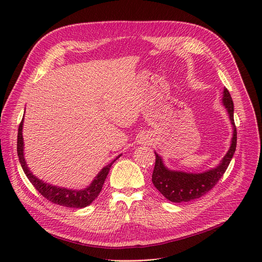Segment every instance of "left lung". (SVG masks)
Returning <instances> with one entry per match:
<instances>
[{
    "mask_svg": "<svg viewBox=\"0 0 262 262\" xmlns=\"http://www.w3.org/2000/svg\"><path fill=\"white\" fill-rule=\"evenodd\" d=\"M223 105L229 115L232 124V139L228 152L216 168L203 173H186L169 170L164 166L161 157L155 152L156 161L152 175V182L156 189L167 200L174 203L189 202L205 195L216 185L223 176L237 146V129L233 121V102L226 88L223 92Z\"/></svg>",
    "mask_w": 262,
    "mask_h": 262,
    "instance_id": "left-lung-1",
    "label": "left lung"
}]
</instances>
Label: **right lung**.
<instances>
[{
    "mask_svg": "<svg viewBox=\"0 0 262 262\" xmlns=\"http://www.w3.org/2000/svg\"><path fill=\"white\" fill-rule=\"evenodd\" d=\"M22 128H23V119L19 125L18 129V141H17V152L19 156V161L21 163V167L25 173V175L29 178V181L33 184L36 190L39 193L46 198L48 201L52 202L53 204H57L66 207H72V208H84L89 206L96 198L99 196L100 192L102 191V187L104 182L109 173L110 168H112L113 163L121 156L119 155L114 161L107 164L104 167L101 172L95 176L91 185L85 189L81 190H72V189H66L59 188L56 186L49 185L42 181H40L33 173L30 171L29 167L25 162L24 154H23V136H22Z\"/></svg>",
    "mask_w": 262,
    "mask_h": 262,
    "instance_id": "right-lung-1",
    "label": "right lung"
}]
</instances>
